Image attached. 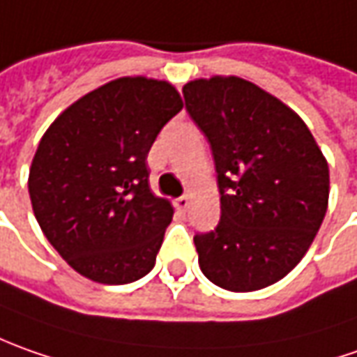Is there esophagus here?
Instances as JSON below:
<instances>
[{"label": "esophagus", "instance_id": "34e87169", "mask_svg": "<svg viewBox=\"0 0 357 357\" xmlns=\"http://www.w3.org/2000/svg\"><path fill=\"white\" fill-rule=\"evenodd\" d=\"M176 207H178L179 211H185L188 207H190V195H181L176 199Z\"/></svg>", "mask_w": 357, "mask_h": 357}]
</instances>
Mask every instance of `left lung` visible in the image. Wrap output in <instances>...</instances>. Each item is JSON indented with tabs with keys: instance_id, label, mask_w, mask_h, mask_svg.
<instances>
[{
	"instance_id": "left-lung-1",
	"label": "left lung",
	"mask_w": 357,
	"mask_h": 357,
	"mask_svg": "<svg viewBox=\"0 0 357 357\" xmlns=\"http://www.w3.org/2000/svg\"><path fill=\"white\" fill-rule=\"evenodd\" d=\"M183 98L211 146L221 193L217 227L193 237L202 273L231 292L275 284L324 221V155L301 116L249 80H191Z\"/></svg>"
}]
</instances>
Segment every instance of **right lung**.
Segmentation results:
<instances>
[{
  "instance_id": "add662e5",
  "label": "right lung",
  "mask_w": 357,
  "mask_h": 357,
  "mask_svg": "<svg viewBox=\"0 0 357 357\" xmlns=\"http://www.w3.org/2000/svg\"><path fill=\"white\" fill-rule=\"evenodd\" d=\"M183 108L166 80L124 77L70 105L29 172L45 237L82 277L128 284L155 264L174 207L150 190L148 152Z\"/></svg>"
}]
</instances>
